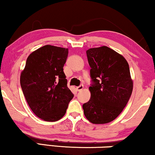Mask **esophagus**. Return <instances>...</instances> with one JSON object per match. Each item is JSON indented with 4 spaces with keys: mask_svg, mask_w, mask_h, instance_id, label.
Here are the masks:
<instances>
[{
    "mask_svg": "<svg viewBox=\"0 0 155 155\" xmlns=\"http://www.w3.org/2000/svg\"><path fill=\"white\" fill-rule=\"evenodd\" d=\"M76 89H77L78 91H81L83 89V85H80L79 86H78L76 87Z\"/></svg>",
    "mask_w": 155,
    "mask_h": 155,
    "instance_id": "esophagus-1",
    "label": "esophagus"
}]
</instances>
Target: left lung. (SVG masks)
I'll list each match as a JSON object with an SVG mask.
<instances>
[{"instance_id":"8db88e82","label":"left lung","mask_w":155,"mask_h":155,"mask_svg":"<svg viewBox=\"0 0 155 155\" xmlns=\"http://www.w3.org/2000/svg\"><path fill=\"white\" fill-rule=\"evenodd\" d=\"M91 67V98L83 105L84 114L93 124H106L121 114L130 98L133 82L125 58L109 47L86 51Z\"/></svg>"}]
</instances>
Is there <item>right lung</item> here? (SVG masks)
I'll return each instance as SVG.
<instances>
[{"label": "right lung", "instance_id": "1", "mask_svg": "<svg viewBox=\"0 0 155 155\" xmlns=\"http://www.w3.org/2000/svg\"><path fill=\"white\" fill-rule=\"evenodd\" d=\"M68 49L45 45L28 57L20 83L34 114L46 121H56L65 114L74 95L63 71Z\"/></svg>", "mask_w": 155, "mask_h": 155}]
</instances>
